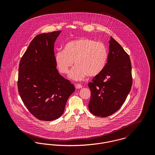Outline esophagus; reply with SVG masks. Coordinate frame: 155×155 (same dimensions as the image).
I'll return each instance as SVG.
<instances>
[{"label":"esophagus","instance_id":"1","mask_svg":"<svg viewBox=\"0 0 155 155\" xmlns=\"http://www.w3.org/2000/svg\"><path fill=\"white\" fill-rule=\"evenodd\" d=\"M75 88L76 89L82 88V85H81V84H75Z\"/></svg>","mask_w":155,"mask_h":155}]
</instances>
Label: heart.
I'll list each match as a JSON object with an SVG mask.
<instances>
[{
  "label": "heart",
  "instance_id": "obj_1",
  "mask_svg": "<svg viewBox=\"0 0 155 155\" xmlns=\"http://www.w3.org/2000/svg\"><path fill=\"white\" fill-rule=\"evenodd\" d=\"M108 51L105 44L88 38L70 41L64 46L63 51L55 54V61L59 71L67 74L70 68L76 66L70 72V78L75 81L84 79L88 75H98L106 66Z\"/></svg>",
  "mask_w": 155,
  "mask_h": 155
}]
</instances>
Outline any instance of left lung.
Returning a JSON list of instances; mask_svg holds the SVG:
<instances>
[{
  "label": "left lung",
  "instance_id": "obj_1",
  "mask_svg": "<svg viewBox=\"0 0 155 155\" xmlns=\"http://www.w3.org/2000/svg\"><path fill=\"white\" fill-rule=\"evenodd\" d=\"M107 62L103 70L88 84L91 90L89 110L105 117L118 110L124 103L133 84L129 55L112 37Z\"/></svg>",
  "mask_w": 155,
  "mask_h": 155
}]
</instances>
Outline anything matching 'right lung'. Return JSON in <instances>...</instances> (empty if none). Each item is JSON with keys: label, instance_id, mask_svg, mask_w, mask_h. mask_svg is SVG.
<instances>
[{"label": "right lung", "instance_id": "add662e5", "mask_svg": "<svg viewBox=\"0 0 155 155\" xmlns=\"http://www.w3.org/2000/svg\"><path fill=\"white\" fill-rule=\"evenodd\" d=\"M61 31L36 36L19 64L18 89L23 103L36 118L60 117L75 88L56 68L54 42Z\"/></svg>", "mask_w": 155, "mask_h": 155}]
</instances>
